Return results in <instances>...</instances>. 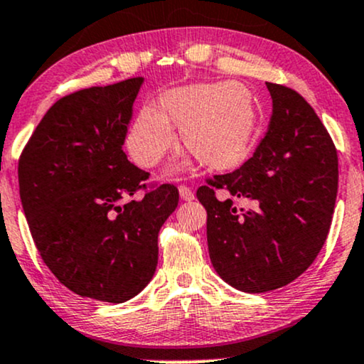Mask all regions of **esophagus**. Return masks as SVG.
Instances as JSON below:
<instances>
[{"label":"esophagus","mask_w":364,"mask_h":364,"mask_svg":"<svg viewBox=\"0 0 364 364\" xmlns=\"http://www.w3.org/2000/svg\"><path fill=\"white\" fill-rule=\"evenodd\" d=\"M179 190V196H181V200H185V201H191L193 198H195V195H193V191H191V188H188V186H185V185H181L178 188Z\"/></svg>","instance_id":"esophagus-1"}]
</instances>
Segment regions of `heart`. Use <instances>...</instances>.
Instances as JSON below:
<instances>
[{"instance_id":"heart-1","label":"heart","mask_w":364,"mask_h":364,"mask_svg":"<svg viewBox=\"0 0 364 364\" xmlns=\"http://www.w3.org/2000/svg\"><path fill=\"white\" fill-rule=\"evenodd\" d=\"M181 126L185 146L203 164L225 168L248 154L256 132L253 95L240 85H191L169 90L159 106L146 105L129 129L128 148L143 166H154Z\"/></svg>"}]
</instances>
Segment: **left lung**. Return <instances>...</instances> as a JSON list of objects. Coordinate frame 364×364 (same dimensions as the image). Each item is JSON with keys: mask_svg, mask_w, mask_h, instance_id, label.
<instances>
[{"mask_svg": "<svg viewBox=\"0 0 364 364\" xmlns=\"http://www.w3.org/2000/svg\"><path fill=\"white\" fill-rule=\"evenodd\" d=\"M266 86L273 114L253 158L196 191L208 213L213 268L245 293L287 287L311 266L326 241L338 193L336 148L321 119L294 90ZM218 189L230 198L220 202ZM235 199L252 208L238 210Z\"/></svg>", "mask_w": 364, "mask_h": 364, "instance_id": "left-lung-1", "label": "left lung"}]
</instances>
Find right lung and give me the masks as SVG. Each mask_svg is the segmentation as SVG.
Wrapping results in <instances>:
<instances>
[{"instance_id":"obj_1","label":"right lung","mask_w":364,"mask_h":364,"mask_svg":"<svg viewBox=\"0 0 364 364\" xmlns=\"http://www.w3.org/2000/svg\"><path fill=\"white\" fill-rule=\"evenodd\" d=\"M143 77L63 96L43 116L18 164L31 236L51 273L73 293L124 303L151 281L158 232L178 188L148 190V173L123 151ZM143 189L139 200L131 196Z\"/></svg>"}]
</instances>
